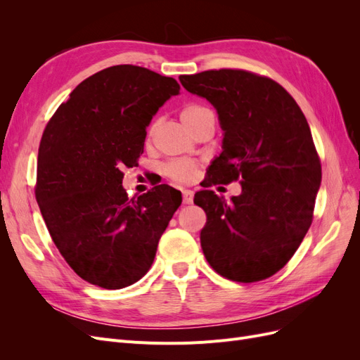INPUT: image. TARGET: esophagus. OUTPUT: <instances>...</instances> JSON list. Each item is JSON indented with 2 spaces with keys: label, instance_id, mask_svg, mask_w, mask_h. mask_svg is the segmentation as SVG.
Returning <instances> with one entry per match:
<instances>
[{
  "label": "esophagus",
  "instance_id": "1",
  "mask_svg": "<svg viewBox=\"0 0 360 360\" xmlns=\"http://www.w3.org/2000/svg\"><path fill=\"white\" fill-rule=\"evenodd\" d=\"M181 192H183V202L184 204H191L193 201V192L189 191V189H184Z\"/></svg>",
  "mask_w": 360,
  "mask_h": 360
}]
</instances>
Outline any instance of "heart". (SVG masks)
<instances>
[{"instance_id": "obj_1", "label": "heart", "mask_w": 360, "mask_h": 360, "mask_svg": "<svg viewBox=\"0 0 360 360\" xmlns=\"http://www.w3.org/2000/svg\"><path fill=\"white\" fill-rule=\"evenodd\" d=\"M210 114H212L210 110H207L205 106L191 103V105H186L183 108L180 112V118H181V123L184 124V127H186L191 132V129L197 124L201 118H204L205 115H210ZM193 171H195L193 163L186 162V160L171 162L165 167V172L168 174V176L177 181H188L193 176Z\"/></svg>"}]
</instances>
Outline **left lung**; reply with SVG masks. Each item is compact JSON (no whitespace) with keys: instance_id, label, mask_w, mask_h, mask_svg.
<instances>
[{"instance_id":"1","label":"left lung","mask_w":360,"mask_h":360,"mask_svg":"<svg viewBox=\"0 0 360 360\" xmlns=\"http://www.w3.org/2000/svg\"><path fill=\"white\" fill-rule=\"evenodd\" d=\"M189 93L210 102L224 130L222 153L202 188L238 180L225 201L210 189L193 202L207 214L200 234L209 264L226 279L255 282L284 267L307 236L321 165L296 101L264 76L221 69L181 75Z\"/></svg>"}]
</instances>
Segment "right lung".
I'll use <instances>...</instances> for the list:
<instances>
[{
  "label": "right lung",
  "mask_w": 360,
  "mask_h": 360,
  "mask_svg": "<svg viewBox=\"0 0 360 360\" xmlns=\"http://www.w3.org/2000/svg\"><path fill=\"white\" fill-rule=\"evenodd\" d=\"M174 78L112 66L70 93L41 136L36 198L53 243L84 281L106 290L135 284L153 264L181 192L159 184L139 197L123 189V167L144 153L151 118Z\"/></svg>",
  "instance_id": "obj_1"
}]
</instances>
